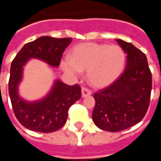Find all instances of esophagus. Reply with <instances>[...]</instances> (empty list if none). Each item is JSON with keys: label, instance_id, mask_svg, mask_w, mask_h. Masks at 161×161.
Here are the masks:
<instances>
[{"label": "esophagus", "instance_id": "34e87169", "mask_svg": "<svg viewBox=\"0 0 161 161\" xmlns=\"http://www.w3.org/2000/svg\"><path fill=\"white\" fill-rule=\"evenodd\" d=\"M91 92L85 88H82V97H86L91 96Z\"/></svg>", "mask_w": 161, "mask_h": 161}]
</instances>
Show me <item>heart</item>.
<instances>
[{"mask_svg": "<svg viewBox=\"0 0 161 161\" xmlns=\"http://www.w3.org/2000/svg\"><path fill=\"white\" fill-rule=\"evenodd\" d=\"M69 58L60 63L65 73L78 76L81 71L87 70L89 84L103 88L113 84L121 75L126 64V53L117 45L83 43L71 50Z\"/></svg>", "mask_w": 161, "mask_h": 161, "instance_id": "heart-1", "label": "heart"}]
</instances>
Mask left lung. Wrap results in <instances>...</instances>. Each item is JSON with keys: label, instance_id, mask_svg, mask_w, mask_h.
Masks as SVG:
<instances>
[{"label": "left lung", "instance_id": "8db88e82", "mask_svg": "<svg viewBox=\"0 0 161 161\" xmlns=\"http://www.w3.org/2000/svg\"><path fill=\"white\" fill-rule=\"evenodd\" d=\"M127 54L124 71L108 87L94 94L92 120L105 131L118 132L142 121L152 90V74L147 57L131 43L116 39Z\"/></svg>", "mask_w": 161, "mask_h": 161}]
</instances>
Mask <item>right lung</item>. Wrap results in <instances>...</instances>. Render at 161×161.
I'll return each instance as SVG.
<instances>
[{
  "label": "right lung",
  "mask_w": 161,
  "mask_h": 161,
  "mask_svg": "<svg viewBox=\"0 0 161 161\" xmlns=\"http://www.w3.org/2000/svg\"><path fill=\"white\" fill-rule=\"evenodd\" d=\"M71 38L57 39L43 36L23 46L10 68L8 91L16 118L24 127L33 131L52 133L63 127L71 105L81 97L77 84L68 85L55 79L50 91L43 97L28 101L19 93L23 79L24 66L30 59L41 60L51 67H58L64 51L71 42Z\"/></svg>",
  "instance_id": "1"
}]
</instances>
